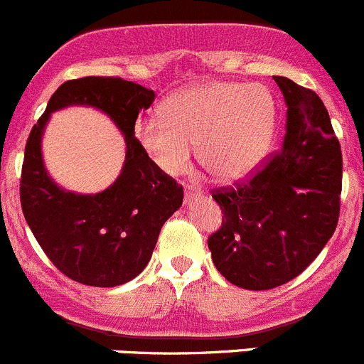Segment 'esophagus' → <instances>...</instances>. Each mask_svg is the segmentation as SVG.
<instances>
[{
	"instance_id": "34e87169",
	"label": "esophagus",
	"mask_w": 364,
	"mask_h": 364,
	"mask_svg": "<svg viewBox=\"0 0 364 364\" xmlns=\"http://www.w3.org/2000/svg\"><path fill=\"white\" fill-rule=\"evenodd\" d=\"M202 197V192L200 190L193 188V186H188V188L185 190V204H192L195 198Z\"/></svg>"
}]
</instances>
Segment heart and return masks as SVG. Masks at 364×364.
<instances>
[{
    "mask_svg": "<svg viewBox=\"0 0 364 364\" xmlns=\"http://www.w3.org/2000/svg\"><path fill=\"white\" fill-rule=\"evenodd\" d=\"M269 92L244 83L208 82L171 95L159 114L137 124L136 136L160 171L183 174L193 144L218 181H239L262 164L274 134Z\"/></svg>",
    "mask_w": 364,
    "mask_h": 364,
    "instance_id": "obj_1",
    "label": "heart"
}]
</instances>
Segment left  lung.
<instances>
[{
	"label": "left lung",
	"mask_w": 364,
	"mask_h": 364,
	"mask_svg": "<svg viewBox=\"0 0 364 364\" xmlns=\"http://www.w3.org/2000/svg\"><path fill=\"white\" fill-rule=\"evenodd\" d=\"M286 102L281 150L246 183L213 195L223 225L208 239L213 263L232 284L263 291L307 269L333 235L342 151L316 92L274 76Z\"/></svg>",
	"instance_id": "obj_1"
}]
</instances>
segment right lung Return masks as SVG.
Returning a JSON list of instances; mask_svg holds the SVG:
<instances>
[{"mask_svg":"<svg viewBox=\"0 0 364 364\" xmlns=\"http://www.w3.org/2000/svg\"><path fill=\"white\" fill-rule=\"evenodd\" d=\"M155 92L122 78L85 76L63 83L26 143L21 204L38 244L64 275L97 288L132 281L144 270L162 225L181 208L183 186L160 171L136 139L137 114ZM90 105L110 117L126 139L121 174L99 194H78L51 179L41 141L52 112Z\"/></svg>","mask_w":364,"mask_h":364,"instance_id":"add662e5","label":"right lung"}]
</instances>
